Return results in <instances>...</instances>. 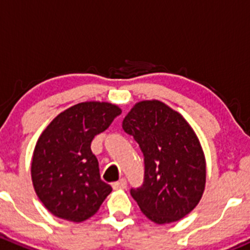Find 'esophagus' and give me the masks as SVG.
Segmentation results:
<instances>
[{
  "mask_svg": "<svg viewBox=\"0 0 250 250\" xmlns=\"http://www.w3.org/2000/svg\"><path fill=\"white\" fill-rule=\"evenodd\" d=\"M112 186H113L114 190H123V188H127V180L125 178H122L118 181H116V183L112 184Z\"/></svg>",
  "mask_w": 250,
  "mask_h": 250,
  "instance_id": "esophagus-1",
  "label": "esophagus"
}]
</instances>
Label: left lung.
I'll use <instances>...</instances> for the list:
<instances>
[{
  "label": "left lung",
  "mask_w": 250,
  "mask_h": 250,
  "mask_svg": "<svg viewBox=\"0 0 250 250\" xmlns=\"http://www.w3.org/2000/svg\"><path fill=\"white\" fill-rule=\"evenodd\" d=\"M122 127L144 155L143 185L130 188L141 211L158 225L184 218L197 206L206 184V160L192 128L158 100L136 104Z\"/></svg>",
  "instance_id": "left-lung-1"
}]
</instances>
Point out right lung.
I'll return each instance as SVG.
<instances>
[{"instance_id":"1","label":"right lung","mask_w":250,"mask_h":250,"mask_svg":"<svg viewBox=\"0 0 250 250\" xmlns=\"http://www.w3.org/2000/svg\"><path fill=\"white\" fill-rule=\"evenodd\" d=\"M121 112L108 102H81L58 114L41 134L32 158V181L42 204L54 216L83 222L111 193V186L100 178L91 142Z\"/></svg>"}]
</instances>
